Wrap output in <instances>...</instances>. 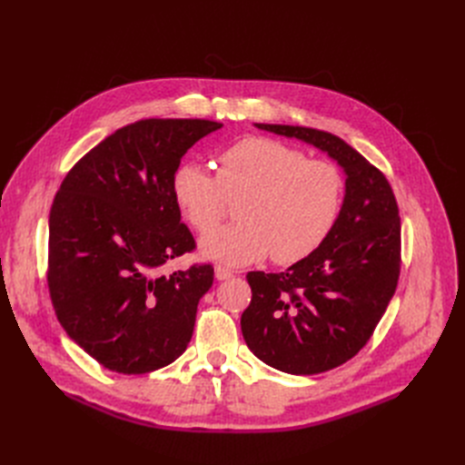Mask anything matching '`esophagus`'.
I'll return each mask as SVG.
<instances>
[{
    "instance_id": "obj_1",
    "label": "esophagus",
    "mask_w": 465,
    "mask_h": 465,
    "mask_svg": "<svg viewBox=\"0 0 465 465\" xmlns=\"http://www.w3.org/2000/svg\"><path fill=\"white\" fill-rule=\"evenodd\" d=\"M232 276H234L232 271H229V269H225V267H215V278H217V280H229V278H232Z\"/></svg>"
}]
</instances>
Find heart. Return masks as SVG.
<instances>
[{
	"instance_id": "b5f03b06",
	"label": "heart",
	"mask_w": 465,
	"mask_h": 465,
	"mask_svg": "<svg viewBox=\"0 0 465 465\" xmlns=\"http://www.w3.org/2000/svg\"><path fill=\"white\" fill-rule=\"evenodd\" d=\"M182 217L198 232L218 224L227 200L241 198L229 230L206 234L201 253L219 264L240 267L272 253L278 264L312 255L335 229L344 178L329 161L283 142L242 138L215 157V178L196 164H180L170 180Z\"/></svg>"
}]
</instances>
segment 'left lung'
I'll return each mask as SVG.
<instances>
[{
	"label": "left lung",
	"instance_id": "obj_1",
	"mask_svg": "<svg viewBox=\"0 0 465 465\" xmlns=\"http://www.w3.org/2000/svg\"><path fill=\"white\" fill-rule=\"evenodd\" d=\"M312 143L346 173L344 203L323 244L285 272H248L252 302L242 314L248 348L290 374L335 369L367 344L401 271V219L386 175L329 132L261 124Z\"/></svg>",
	"mask_w": 465,
	"mask_h": 465
}]
</instances>
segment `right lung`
<instances>
[{
	"mask_svg": "<svg viewBox=\"0 0 465 465\" xmlns=\"http://www.w3.org/2000/svg\"><path fill=\"white\" fill-rule=\"evenodd\" d=\"M223 124L142 119L115 130L65 173L49 215L47 283L56 318L109 371L143 374L178 360L212 264L161 274L194 250L170 180L198 140Z\"/></svg>",
	"mask_w": 465,
	"mask_h": 465,
	"instance_id": "1",
	"label": "right lung"
}]
</instances>
